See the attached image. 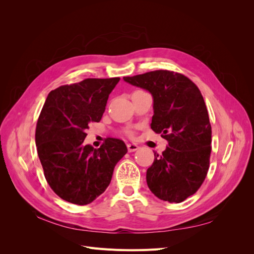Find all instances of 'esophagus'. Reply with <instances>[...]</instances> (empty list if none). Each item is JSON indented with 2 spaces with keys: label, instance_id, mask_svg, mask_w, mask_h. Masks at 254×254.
Instances as JSON below:
<instances>
[{
  "label": "esophagus",
  "instance_id": "1",
  "mask_svg": "<svg viewBox=\"0 0 254 254\" xmlns=\"http://www.w3.org/2000/svg\"><path fill=\"white\" fill-rule=\"evenodd\" d=\"M127 148H128V151H129V152H133V151L139 149V146H137L136 144L130 143V144H127Z\"/></svg>",
  "mask_w": 254,
  "mask_h": 254
}]
</instances>
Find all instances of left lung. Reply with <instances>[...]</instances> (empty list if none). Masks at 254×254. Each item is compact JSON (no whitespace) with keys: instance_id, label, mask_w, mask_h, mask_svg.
Listing matches in <instances>:
<instances>
[{"instance_id":"left-lung-1","label":"left lung","mask_w":254,"mask_h":254,"mask_svg":"<svg viewBox=\"0 0 254 254\" xmlns=\"http://www.w3.org/2000/svg\"><path fill=\"white\" fill-rule=\"evenodd\" d=\"M124 80L151 94L150 127L168 142L162 155L155 152L147 186L161 200L182 202L201 187L210 165L212 128L200 91L187 76L166 70Z\"/></svg>"}]
</instances>
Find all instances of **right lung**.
I'll list each match as a JSON object with an SVG mask.
<instances>
[{
	"label": "right lung",
	"instance_id": "right-lung-1",
	"mask_svg": "<svg viewBox=\"0 0 254 254\" xmlns=\"http://www.w3.org/2000/svg\"><path fill=\"white\" fill-rule=\"evenodd\" d=\"M120 81L87 78L50 92L36 127L38 156L49 186L64 200L89 204L110 184L126 155L125 143L107 137L99 148L84 145L90 123L99 122L109 94Z\"/></svg>",
	"mask_w": 254,
	"mask_h": 254
}]
</instances>
